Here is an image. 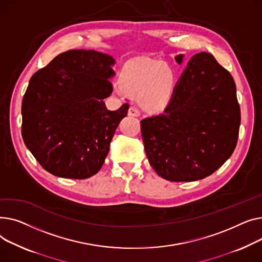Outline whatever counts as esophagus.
Listing matches in <instances>:
<instances>
[{
	"label": "esophagus",
	"instance_id": "1",
	"mask_svg": "<svg viewBox=\"0 0 262 262\" xmlns=\"http://www.w3.org/2000/svg\"><path fill=\"white\" fill-rule=\"evenodd\" d=\"M128 114H129L130 116H140L141 112H140V110L137 109L136 106H130V109H129V111H128Z\"/></svg>",
	"mask_w": 262,
	"mask_h": 262
}]
</instances>
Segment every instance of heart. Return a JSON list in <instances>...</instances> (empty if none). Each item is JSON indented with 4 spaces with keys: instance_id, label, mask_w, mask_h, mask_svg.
Instances as JSON below:
<instances>
[{
    "instance_id": "1",
    "label": "heart",
    "mask_w": 262,
    "mask_h": 262,
    "mask_svg": "<svg viewBox=\"0 0 262 262\" xmlns=\"http://www.w3.org/2000/svg\"><path fill=\"white\" fill-rule=\"evenodd\" d=\"M119 81L121 85L115 86L118 94L124 93V90L132 94L140 93L138 98L143 105L159 110L172 99L177 73L161 60L141 57L129 60L124 66Z\"/></svg>"
}]
</instances>
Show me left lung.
Wrapping results in <instances>:
<instances>
[{
  "mask_svg": "<svg viewBox=\"0 0 262 262\" xmlns=\"http://www.w3.org/2000/svg\"><path fill=\"white\" fill-rule=\"evenodd\" d=\"M183 60L176 57L179 64ZM240 119L232 75L212 55L195 54L164 112L141 121L148 161L168 181L204 179L233 155Z\"/></svg>",
  "mask_w": 262,
  "mask_h": 262,
  "instance_id": "left-lung-1",
  "label": "left lung"
}]
</instances>
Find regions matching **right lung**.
Wrapping results in <instances>:
<instances>
[{"mask_svg": "<svg viewBox=\"0 0 262 262\" xmlns=\"http://www.w3.org/2000/svg\"><path fill=\"white\" fill-rule=\"evenodd\" d=\"M115 59L96 51L72 50L36 72L22 100V137L50 173L88 179L104 163L129 105L106 109Z\"/></svg>", "mask_w": 262, "mask_h": 262, "instance_id": "right-lung-1", "label": "right lung"}]
</instances>
